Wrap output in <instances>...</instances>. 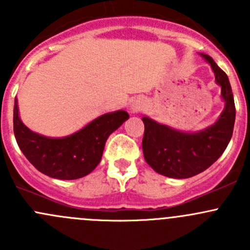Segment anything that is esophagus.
<instances>
[{
    "label": "esophagus",
    "instance_id": "esophagus-1",
    "mask_svg": "<svg viewBox=\"0 0 250 250\" xmlns=\"http://www.w3.org/2000/svg\"><path fill=\"white\" fill-rule=\"evenodd\" d=\"M141 104H139V103H133L132 105H130V111H132V112H137V111H139V110H141Z\"/></svg>",
    "mask_w": 250,
    "mask_h": 250
}]
</instances>
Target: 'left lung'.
Instances as JSON below:
<instances>
[{"mask_svg": "<svg viewBox=\"0 0 250 250\" xmlns=\"http://www.w3.org/2000/svg\"><path fill=\"white\" fill-rule=\"evenodd\" d=\"M210 64L215 81L221 87L225 107L215 123L196 133H186L143 117L145 132L143 152L155 172L168 178L186 179L210 167L225 151L233 133L236 107L228 75L207 54H201Z\"/></svg>", "mask_w": 250, "mask_h": 250, "instance_id": "obj_1", "label": "left lung"}]
</instances>
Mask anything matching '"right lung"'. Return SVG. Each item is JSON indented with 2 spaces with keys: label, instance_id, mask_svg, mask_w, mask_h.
I'll return each mask as SVG.
<instances>
[{
  "label": "right lung",
  "instance_id": "add662e5",
  "mask_svg": "<svg viewBox=\"0 0 250 250\" xmlns=\"http://www.w3.org/2000/svg\"><path fill=\"white\" fill-rule=\"evenodd\" d=\"M14 103L13 130L18 146L37 170L60 180L80 179L93 172L102 160L107 138L129 118L125 111L118 110L95 118L71 135L47 138L21 122L17 99Z\"/></svg>",
  "mask_w": 250,
  "mask_h": 250
}]
</instances>
